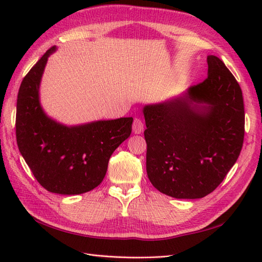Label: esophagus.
I'll list each match as a JSON object with an SVG mask.
<instances>
[{
    "instance_id": "obj_1",
    "label": "esophagus",
    "mask_w": 262,
    "mask_h": 262,
    "mask_svg": "<svg viewBox=\"0 0 262 262\" xmlns=\"http://www.w3.org/2000/svg\"><path fill=\"white\" fill-rule=\"evenodd\" d=\"M132 128H133V133L134 134H141L144 130V124H143V122H142L141 119L136 118V119H134V121H133Z\"/></svg>"
}]
</instances>
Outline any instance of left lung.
Wrapping results in <instances>:
<instances>
[{
	"mask_svg": "<svg viewBox=\"0 0 262 262\" xmlns=\"http://www.w3.org/2000/svg\"><path fill=\"white\" fill-rule=\"evenodd\" d=\"M146 172L152 185L176 199L211 193L238 158L245 133L239 84L215 55L208 77L177 96L143 107Z\"/></svg>",
	"mask_w": 262,
	"mask_h": 262,
	"instance_id": "1",
	"label": "left lung"
}]
</instances>
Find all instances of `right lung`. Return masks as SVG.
I'll use <instances>...</instances> for the list:
<instances>
[{
  "instance_id": "1",
  "label": "right lung",
  "mask_w": 262,
  "mask_h": 262,
  "mask_svg": "<svg viewBox=\"0 0 262 262\" xmlns=\"http://www.w3.org/2000/svg\"><path fill=\"white\" fill-rule=\"evenodd\" d=\"M52 47L20 84L16 106L19 152L45 189L59 194H81L104 179L115 149L130 137L133 118L67 125L46 114L40 83Z\"/></svg>"
}]
</instances>
